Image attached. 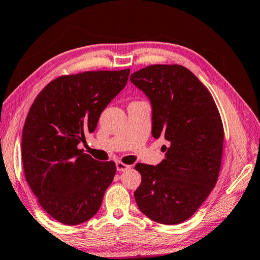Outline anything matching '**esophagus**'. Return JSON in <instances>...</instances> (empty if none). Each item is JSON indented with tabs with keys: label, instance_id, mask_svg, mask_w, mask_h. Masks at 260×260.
<instances>
[{
	"label": "esophagus",
	"instance_id": "esophagus-1",
	"mask_svg": "<svg viewBox=\"0 0 260 260\" xmlns=\"http://www.w3.org/2000/svg\"><path fill=\"white\" fill-rule=\"evenodd\" d=\"M116 167H117V171H118V172H124V171L131 169V166H129V165H126V164H124V162H120V161H118V162H117V164H116Z\"/></svg>",
	"mask_w": 260,
	"mask_h": 260
}]
</instances>
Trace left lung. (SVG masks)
I'll use <instances>...</instances> for the list:
<instances>
[{
  "label": "left lung",
  "mask_w": 260,
  "mask_h": 260,
  "mask_svg": "<svg viewBox=\"0 0 260 260\" xmlns=\"http://www.w3.org/2000/svg\"><path fill=\"white\" fill-rule=\"evenodd\" d=\"M150 101L151 134L162 138L159 164L138 162L142 181L134 192L143 214L162 225L190 218L217 183L223 128L212 95L181 65H151L131 76Z\"/></svg>",
  "instance_id": "left-lung-1"
}]
</instances>
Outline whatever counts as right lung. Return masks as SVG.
Instances as JSON below:
<instances>
[{"label": "right lung", "mask_w": 260, "mask_h": 260, "mask_svg": "<svg viewBox=\"0 0 260 260\" xmlns=\"http://www.w3.org/2000/svg\"><path fill=\"white\" fill-rule=\"evenodd\" d=\"M129 70L63 76L43 88L30 107L21 135L26 181L42 209L65 225L98 213L116 174L113 161L79 150L108 104L124 89Z\"/></svg>", "instance_id": "1"}]
</instances>
